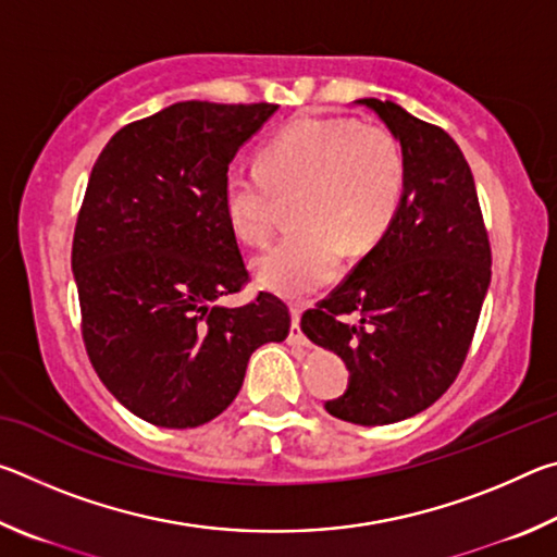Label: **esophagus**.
Returning <instances> with one entry per match:
<instances>
[{
  "label": "esophagus",
  "mask_w": 557,
  "mask_h": 557,
  "mask_svg": "<svg viewBox=\"0 0 557 557\" xmlns=\"http://www.w3.org/2000/svg\"><path fill=\"white\" fill-rule=\"evenodd\" d=\"M289 312H292L289 344H307L305 336H301V329H299V319H301V312H305V305H301V301H295V305L289 307Z\"/></svg>",
  "instance_id": "34e87169"
}]
</instances>
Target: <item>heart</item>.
Masks as SVG:
<instances>
[{"label":"heart","mask_w":557,"mask_h":557,"mask_svg":"<svg viewBox=\"0 0 557 557\" xmlns=\"http://www.w3.org/2000/svg\"><path fill=\"white\" fill-rule=\"evenodd\" d=\"M301 188L297 231L256 260L258 277L287 297L312 295L342 270L344 248L363 252L398 219L408 159L391 129L348 117L292 122L260 162L233 159L223 176V211L240 240L265 245L277 228V194Z\"/></svg>","instance_id":"b5f03b06"}]
</instances>
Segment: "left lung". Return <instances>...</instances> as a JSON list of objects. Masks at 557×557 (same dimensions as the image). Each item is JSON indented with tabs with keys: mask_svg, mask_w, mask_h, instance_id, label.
<instances>
[{
	"mask_svg": "<svg viewBox=\"0 0 557 557\" xmlns=\"http://www.w3.org/2000/svg\"><path fill=\"white\" fill-rule=\"evenodd\" d=\"M358 102L400 143L408 188L388 233L301 314V332L351 373L329 414L375 428L422 412L455 383L492 282V245L455 139L391 100Z\"/></svg>",
	"mask_w": 557,
	"mask_h": 557,
	"instance_id": "obj_1",
	"label": "left lung"
}]
</instances>
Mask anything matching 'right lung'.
<instances>
[{
  "mask_svg": "<svg viewBox=\"0 0 557 557\" xmlns=\"http://www.w3.org/2000/svg\"><path fill=\"white\" fill-rule=\"evenodd\" d=\"M277 106L186 100L112 135L73 233L81 334L106 388L137 418L186 430L238 395L252 351L285 342L289 309L260 292L223 211V176Z\"/></svg>",
  "mask_w": 557,
  "mask_h": 557,
  "instance_id": "right-lung-1",
  "label": "right lung"
}]
</instances>
